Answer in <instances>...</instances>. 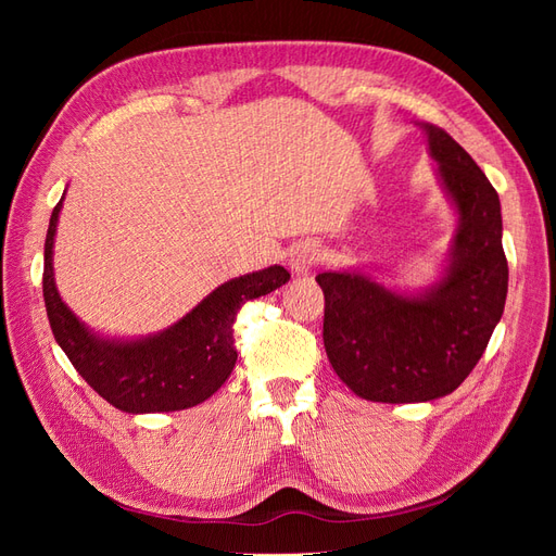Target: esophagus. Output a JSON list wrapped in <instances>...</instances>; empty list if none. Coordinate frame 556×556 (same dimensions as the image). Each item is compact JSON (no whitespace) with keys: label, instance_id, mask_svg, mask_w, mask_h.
<instances>
[{"label":"esophagus","instance_id":"esophagus-1","mask_svg":"<svg viewBox=\"0 0 556 556\" xmlns=\"http://www.w3.org/2000/svg\"><path fill=\"white\" fill-rule=\"evenodd\" d=\"M319 260H323V250L315 241H299L290 250V268L294 274H308Z\"/></svg>","mask_w":556,"mask_h":556}]
</instances>
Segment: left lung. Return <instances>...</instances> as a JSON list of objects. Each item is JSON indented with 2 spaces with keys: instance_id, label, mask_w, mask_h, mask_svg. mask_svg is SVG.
<instances>
[{
  "instance_id": "obj_1",
  "label": "left lung",
  "mask_w": 556,
  "mask_h": 556,
  "mask_svg": "<svg viewBox=\"0 0 556 556\" xmlns=\"http://www.w3.org/2000/svg\"><path fill=\"white\" fill-rule=\"evenodd\" d=\"M422 127L459 215L445 276L419 296L392 292L362 274L315 278L325 292L327 357L336 376L366 401L419 403L452 394L480 362L506 306L498 194L445 129Z\"/></svg>"
}]
</instances>
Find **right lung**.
<instances>
[{
  "instance_id": "obj_1",
  "label": "right lung",
  "mask_w": 556,
  "mask_h": 556,
  "mask_svg": "<svg viewBox=\"0 0 556 556\" xmlns=\"http://www.w3.org/2000/svg\"><path fill=\"white\" fill-rule=\"evenodd\" d=\"M62 199L43 245V301L55 341L76 371L111 406L125 413H172L215 394L237 364L233 323L250 299L290 280L282 266L233 278L213 290L169 329L139 341L99 339L66 308L53 278V241Z\"/></svg>"
}]
</instances>
